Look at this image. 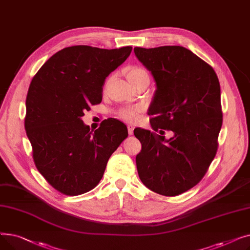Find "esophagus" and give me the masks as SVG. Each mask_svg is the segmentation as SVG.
Listing matches in <instances>:
<instances>
[{
  "label": "esophagus",
  "instance_id": "obj_1",
  "mask_svg": "<svg viewBox=\"0 0 250 250\" xmlns=\"http://www.w3.org/2000/svg\"><path fill=\"white\" fill-rule=\"evenodd\" d=\"M127 132H128V135H133L134 133V126L133 125H127Z\"/></svg>",
  "mask_w": 250,
  "mask_h": 250
}]
</instances>
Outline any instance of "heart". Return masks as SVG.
I'll list each match as a JSON object with an SVG mask.
<instances>
[{
    "mask_svg": "<svg viewBox=\"0 0 250 250\" xmlns=\"http://www.w3.org/2000/svg\"><path fill=\"white\" fill-rule=\"evenodd\" d=\"M126 78L130 85H134L135 83L141 80H149V75L145 69L141 67H130L126 72ZM138 107H126L123 108L118 111V116L125 121L127 122H135L138 118L139 113Z\"/></svg>",
    "mask_w": 250,
    "mask_h": 250,
    "instance_id": "1",
    "label": "heart"
}]
</instances>
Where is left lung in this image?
Instances as JSON below:
<instances>
[{
  "label": "left lung",
  "instance_id": "8db88e82",
  "mask_svg": "<svg viewBox=\"0 0 250 250\" xmlns=\"http://www.w3.org/2000/svg\"><path fill=\"white\" fill-rule=\"evenodd\" d=\"M134 51L156 83L148 110L153 132L134 130L142 144L136 157L139 177L152 191L178 195L198 185L216 156L223 122L218 77L211 65L183 46ZM158 130L160 135L155 134ZM164 130L174 136L166 139Z\"/></svg>",
  "mask_w": 250,
  "mask_h": 250
}]
</instances>
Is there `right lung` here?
<instances>
[{
  "mask_svg": "<svg viewBox=\"0 0 250 250\" xmlns=\"http://www.w3.org/2000/svg\"><path fill=\"white\" fill-rule=\"evenodd\" d=\"M133 47H65L38 70L26 97L25 130L41 174L58 191L79 195L101 180L111 154L127 137L122 122L110 118L90 130L82 116L102 100L105 79Z\"/></svg>",
  "mask_w": 250,
  "mask_h": 250,
  "instance_id": "add662e5",
  "label": "right lung"
}]
</instances>
